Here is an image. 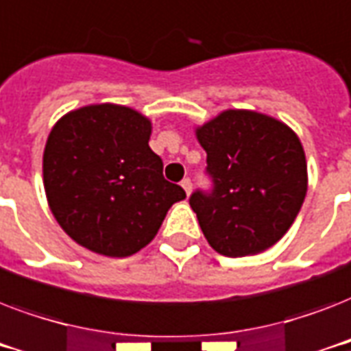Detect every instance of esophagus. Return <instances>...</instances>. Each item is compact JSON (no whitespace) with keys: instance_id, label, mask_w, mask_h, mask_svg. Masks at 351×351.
Instances as JSON below:
<instances>
[{"instance_id":"esophagus-1","label":"esophagus","mask_w":351,"mask_h":351,"mask_svg":"<svg viewBox=\"0 0 351 351\" xmlns=\"http://www.w3.org/2000/svg\"><path fill=\"white\" fill-rule=\"evenodd\" d=\"M180 186L184 187V191H186V195H187V197H189V195H191V191H193L191 180H189V178H184V180H182Z\"/></svg>"}]
</instances>
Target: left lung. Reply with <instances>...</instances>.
Returning a JSON list of instances; mask_svg holds the SVG:
<instances>
[{
  "label": "left lung",
  "mask_w": 351,
  "mask_h": 351,
  "mask_svg": "<svg viewBox=\"0 0 351 351\" xmlns=\"http://www.w3.org/2000/svg\"><path fill=\"white\" fill-rule=\"evenodd\" d=\"M195 136L208 153L215 189L193 193L189 204L209 245L234 258L277 244L308 191V164L297 132L264 112L226 109L195 127Z\"/></svg>",
  "instance_id": "left-lung-1"
}]
</instances>
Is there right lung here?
Instances as JSON below:
<instances>
[{"label": "right lung", "mask_w": 351, "mask_h": 351, "mask_svg": "<svg viewBox=\"0 0 351 351\" xmlns=\"http://www.w3.org/2000/svg\"><path fill=\"white\" fill-rule=\"evenodd\" d=\"M153 123L118 104H90L54 123L43 151V186L62 230L93 253L123 258L156 237L186 191L164 178L149 147Z\"/></svg>", "instance_id": "obj_1"}]
</instances>
